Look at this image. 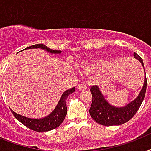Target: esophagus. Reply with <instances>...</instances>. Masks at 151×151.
Here are the masks:
<instances>
[{"mask_svg": "<svg viewBox=\"0 0 151 151\" xmlns=\"http://www.w3.org/2000/svg\"><path fill=\"white\" fill-rule=\"evenodd\" d=\"M78 89L79 90V91H83V90H85L86 88H87V86L85 85V83H81L80 85H78Z\"/></svg>", "mask_w": 151, "mask_h": 151, "instance_id": "34e87169", "label": "esophagus"}]
</instances>
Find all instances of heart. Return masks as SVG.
Masks as SVG:
<instances>
[{
  "label": "heart",
  "mask_w": 151,
  "mask_h": 151,
  "mask_svg": "<svg viewBox=\"0 0 151 151\" xmlns=\"http://www.w3.org/2000/svg\"><path fill=\"white\" fill-rule=\"evenodd\" d=\"M106 63V60L103 58L96 59L92 62H84L81 66V70L85 73H88L91 71L99 69Z\"/></svg>",
  "instance_id": "obj_1"
}]
</instances>
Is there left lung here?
Returning <instances> with one entry per match:
<instances>
[{
    "mask_svg": "<svg viewBox=\"0 0 151 151\" xmlns=\"http://www.w3.org/2000/svg\"><path fill=\"white\" fill-rule=\"evenodd\" d=\"M133 56L135 59H138L143 65V59L137 53L134 52ZM144 78L143 86L141 89L139 94L136 99L131 103H128L123 107H117L110 105L107 101L106 100L102 92L99 90L97 85H93L90 88V92L92 93V105L89 109V114L92 119L96 122L98 124L105 125V126H112V125H120L129 122L132 117L138 111L143 103L146 94L147 89V78Z\"/></svg>",
    "mask_w": 151,
    "mask_h": 151,
    "instance_id": "8db88e82",
    "label": "left lung"
}]
</instances>
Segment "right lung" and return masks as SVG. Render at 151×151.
Returning a JSON list of instances; mask_svg holds the SVG:
<instances>
[{
    "mask_svg": "<svg viewBox=\"0 0 151 151\" xmlns=\"http://www.w3.org/2000/svg\"><path fill=\"white\" fill-rule=\"evenodd\" d=\"M30 48H41V49H44V50L52 53V54H60L61 53V51L50 49L43 44H37V45L29 46V47L25 48L24 50L30 49ZM74 91H75V88H72L70 89L66 90L63 92V94L62 95L56 107L55 108L54 110L50 114L44 118H41V119L28 118V117H23L22 115L18 114L13 110H11V111L19 122H20L22 124H24L25 126H27V128H29L33 131L40 132L50 131V130L56 129L57 127H59L62 124V122H63V120L65 119L66 113H67V108H66V99L70 95L74 92Z\"/></svg>",
    "mask_w": 151,
    "mask_h": 151,
    "instance_id": "obj_1",
    "label": "right lung"
}]
</instances>
